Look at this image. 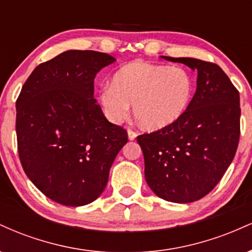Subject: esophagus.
I'll use <instances>...</instances> for the list:
<instances>
[{"instance_id":"1","label":"esophagus","mask_w":252,"mask_h":252,"mask_svg":"<svg viewBox=\"0 0 252 252\" xmlns=\"http://www.w3.org/2000/svg\"><path fill=\"white\" fill-rule=\"evenodd\" d=\"M136 136H137V132L134 131V130H132V129H128V137H129V140H131V141L135 140Z\"/></svg>"}]
</instances>
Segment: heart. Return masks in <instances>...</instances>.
<instances>
[{
    "label": "heart",
    "instance_id": "heart-1",
    "mask_svg": "<svg viewBox=\"0 0 252 252\" xmlns=\"http://www.w3.org/2000/svg\"><path fill=\"white\" fill-rule=\"evenodd\" d=\"M193 90V78L184 67L136 60L114 74L111 86L100 92V102L114 122L128 116L129 105L134 104L140 126L156 130L174 123L186 112Z\"/></svg>",
    "mask_w": 252,
    "mask_h": 252
}]
</instances>
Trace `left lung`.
<instances>
[{
  "label": "left lung",
  "mask_w": 252,
  "mask_h": 252,
  "mask_svg": "<svg viewBox=\"0 0 252 252\" xmlns=\"http://www.w3.org/2000/svg\"><path fill=\"white\" fill-rule=\"evenodd\" d=\"M162 58L198 71L196 91L178 121L137 136V142L153 192L167 201L186 204L209 194L235 158L241 135L239 92L216 63Z\"/></svg>",
  "instance_id": "1"
}]
</instances>
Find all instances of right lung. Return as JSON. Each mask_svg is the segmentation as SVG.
Segmentation results:
<instances>
[{"mask_svg": "<svg viewBox=\"0 0 252 252\" xmlns=\"http://www.w3.org/2000/svg\"><path fill=\"white\" fill-rule=\"evenodd\" d=\"M114 62L100 52L66 51L36 66L17 97L22 168L58 204L76 207L96 200L128 142L126 130L110 123L94 98L97 72Z\"/></svg>", "mask_w": 252, "mask_h": 252, "instance_id": "right-lung-1", "label": "right lung"}]
</instances>
